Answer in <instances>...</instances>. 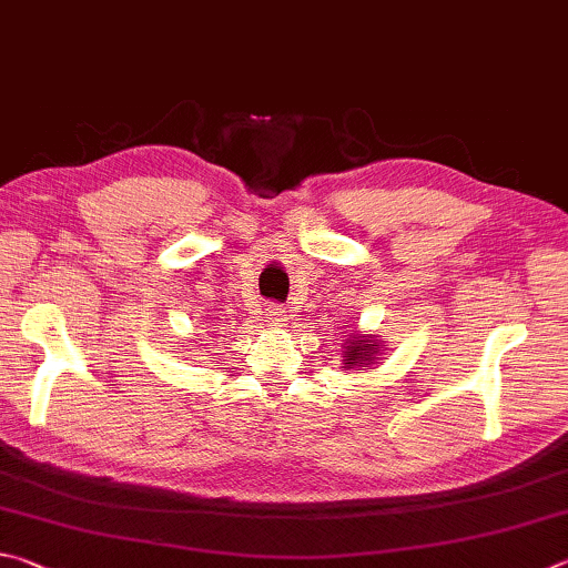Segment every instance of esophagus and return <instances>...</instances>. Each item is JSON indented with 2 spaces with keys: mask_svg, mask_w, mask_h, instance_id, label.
Listing matches in <instances>:
<instances>
[{
  "mask_svg": "<svg viewBox=\"0 0 568 568\" xmlns=\"http://www.w3.org/2000/svg\"><path fill=\"white\" fill-rule=\"evenodd\" d=\"M266 322L272 324V326L274 324H284L286 322V312L282 310V306H274V304L266 306Z\"/></svg>",
  "mask_w": 568,
  "mask_h": 568,
  "instance_id": "1",
  "label": "esophagus"
}]
</instances>
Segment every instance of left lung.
<instances>
[{
	"label": "left lung",
	"instance_id": "obj_1",
	"mask_svg": "<svg viewBox=\"0 0 568 568\" xmlns=\"http://www.w3.org/2000/svg\"><path fill=\"white\" fill-rule=\"evenodd\" d=\"M384 342L374 334H346L342 344V372H359L362 366H374L382 362Z\"/></svg>",
	"mask_w": 568,
	"mask_h": 568
}]
</instances>
